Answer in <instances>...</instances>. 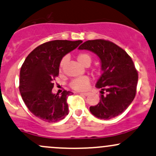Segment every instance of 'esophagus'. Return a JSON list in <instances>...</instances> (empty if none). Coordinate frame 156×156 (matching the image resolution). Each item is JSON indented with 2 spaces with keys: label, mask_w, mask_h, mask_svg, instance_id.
<instances>
[{
  "label": "esophagus",
  "mask_w": 156,
  "mask_h": 156,
  "mask_svg": "<svg viewBox=\"0 0 156 156\" xmlns=\"http://www.w3.org/2000/svg\"><path fill=\"white\" fill-rule=\"evenodd\" d=\"M80 94L82 95H84V96H88V95H90V92H81V93Z\"/></svg>",
  "instance_id": "34e87169"
}]
</instances>
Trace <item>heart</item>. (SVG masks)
Instances as JSON below:
<instances>
[{
    "instance_id": "heart-1",
    "label": "heart",
    "mask_w": 156,
    "mask_h": 156,
    "mask_svg": "<svg viewBox=\"0 0 156 156\" xmlns=\"http://www.w3.org/2000/svg\"><path fill=\"white\" fill-rule=\"evenodd\" d=\"M77 59L78 62L83 66H87V65L90 66L92 62L91 55L87 52L79 53L77 56ZM65 61H66V58H63L59 64L60 71L62 70ZM89 84H90V78L87 76H81L72 80L69 85L73 90H77V91H83L88 88Z\"/></svg>"
}]
</instances>
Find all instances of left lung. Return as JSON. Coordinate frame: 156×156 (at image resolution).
<instances>
[{
  "mask_svg": "<svg viewBox=\"0 0 156 156\" xmlns=\"http://www.w3.org/2000/svg\"><path fill=\"white\" fill-rule=\"evenodd\" d=\"M79 49L95 53L101 62L102 74L95 87L101 89L100 102L90 107L95 117L108 120L125 111L136 94L138 74L131 57L113 42L103 39L85 41ZM107 92L104 96V91Z\"/></svg>",
  "mask_w": 156,
  "mask_h": 156,
  "instance_id": "1",
  "label": "left lung"
}]
</instances>
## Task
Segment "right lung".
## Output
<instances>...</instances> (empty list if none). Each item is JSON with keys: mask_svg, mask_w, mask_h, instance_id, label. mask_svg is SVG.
I'll return each mask as SVG.
<instances>
[{"mask_svg": "<svg viewBox=\"0 0 156 156\" xmlns=\"http://www.w3.org/2000/svg\"><path fill=\"white\" fill-rule=\"evenodd\" d=\"M82 41L55 40L41 44L31 52L22 64L19 90L22 99L34 115L46 122L64 119L68 113L67 98L73 92L64 90L52 94L59 64L65 55L78 47Z\"/></svg>", "mask_w": 156, "mask_h": 156, "instance_id": "add662e5", "label": "right lung"}]
</instances>
